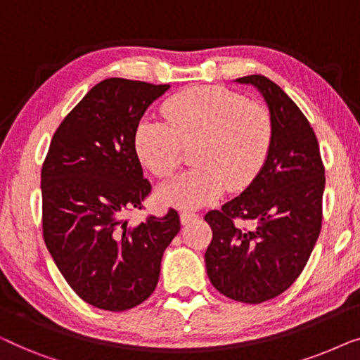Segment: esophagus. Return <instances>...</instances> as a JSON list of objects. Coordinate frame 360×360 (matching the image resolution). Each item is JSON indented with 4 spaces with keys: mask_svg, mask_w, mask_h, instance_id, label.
Masks as SVG:
<instances>
[{
    "mask_svg": "<svg viewBox=\"0 0 360 360\" xmlns=\"http://www.w3.org/2000/svg\"><path fill=\"white\" fill-rule=\"evenodd\" d=\"M196 218H198V214L191 213V211H181V213H180L181 224H188L190 221H193V219H196Z\"/></svg>",
    "mask_w": 360,
    "mask_h": 360,
    "instance_id": "obj_1",
    "label": "esophagus"
}]
</instances>
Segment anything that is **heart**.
Instances as JSON below:
<instances>
[{"label":"heart","instance_id":"b5f03b06","mask_svg":"<svg viewBox=\"0 0 360 360\" xmlns=\"http://www.w3.org/2000/svg\"><path fill=\"white\" fill-rule=\"evenodd\" d=\"M164 120H142L134 147L142 165L165 180L179 169L184 149L193 147L185 174L160 186L159 200L198 208L218 200L226 186L243 190L255 179L272 144V120L257 103L221 86H195L170 96Z\"/></svg>","mask_w":360,"mask_h":360}]
</instances>
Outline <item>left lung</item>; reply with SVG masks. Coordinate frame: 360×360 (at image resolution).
<instances>
[{"instance_id":"8db88e82","label":"left lung","mask_w":360,"mask_h":360,"mask_svg":"<svg viewBox=\"0 0 360 360\" xmlns=\"http://www.w3.org/2000/svg\"><path fill=\"white\" fill-rule=\"evenodd\" d=\"M236 82L264 96L272 144L252 184L206 213L213 239L205 262L219 293L257 304L282 295L303 272L321 231L326 179L313 127L292 98L264 75ZM244 220L251 223L248 229Z\"/></svg>"}]
</instances>
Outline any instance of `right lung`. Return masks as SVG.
I'll use <instances>...</instances> for the list:
<instances>
[{"mask_svg":"<svg viewBox=\"0 0 360 360\" xmlns=\"http://www.w3.org/2000/svg\"><path fill=\"white\" fill-rule=\"evenodd\" d=\"M170 85L106 78L57 127L42 164V234L53 262L83 302L124 311L159 282L162 255L180 231L174 208L131 224L150 193L136 154L141 117Z\"/></svg>","mask_w":360,"mask_h":360,"instance_id":"obj_1","label":"right lung"}]
</instances>
